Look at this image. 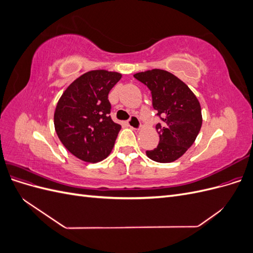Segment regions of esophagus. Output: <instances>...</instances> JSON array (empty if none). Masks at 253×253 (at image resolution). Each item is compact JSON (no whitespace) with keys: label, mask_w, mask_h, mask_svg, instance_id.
<instances>
[{"label":"esophagus","mask_w":253,"mask_h":253,"mask_svg":"<svg viewBox=\"0 0 253 253\" xmlns=\"http://www.w3.org/2000/svg\"><path fill=\"white\" fill-rule=\"evenodd\" d=\"M127 125H128L129 127H132L133 129H139L141 127L140 120L138 119V117H137V116H134V115L128 119Z\"/></svg>","instance_id":"esophagus-1"}]
</instances>
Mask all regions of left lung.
Returning <instances> with one entry per match:
<instances>
[{
  "label": "left lung",
  "mask_w": 253,
  "mask_h": 253,
  "mask_svg": "<svg viewBox=\"0 0 253 253\" xmlns=\"http://www.w3.org/2000/svg\"><path fill=\"white\" fill-rule=\"evenodd\" d=\"M134 77L151 90L153 108L162 120L156 125L159 143L145 152L147 156L157 163H172L185 154L201 131V104L187 84L169 72L155 68Z\"/></svg>",
  "instance_id": "8db88e82"
}]
</instances>
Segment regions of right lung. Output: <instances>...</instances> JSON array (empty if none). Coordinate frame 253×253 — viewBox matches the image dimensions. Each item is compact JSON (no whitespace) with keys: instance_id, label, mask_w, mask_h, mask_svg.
Returning a JSON list of instances; mask_svg holds the SVG:
<instances>
[{"instance_id":"obj_1","label":"right lung","mask_w":253,"mask_h":253,"mask_svg":"<svg viewBox=\"0 0 253 253\" xmlns=\"http://www.w3.org/2000/svg\"><path fill=\"white\" fill-rule=\"evenodd\" d=\"M121 74L90 71L76 79L59 99L53 115L56 133L74 156L98 163L110 155L121 126L112 120L110 90Z\"/></svg>"}]
</instances>
